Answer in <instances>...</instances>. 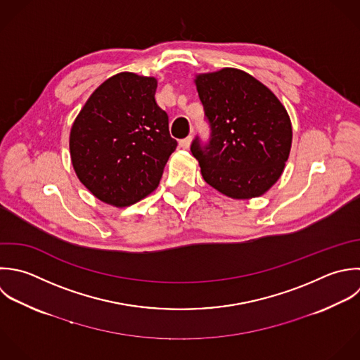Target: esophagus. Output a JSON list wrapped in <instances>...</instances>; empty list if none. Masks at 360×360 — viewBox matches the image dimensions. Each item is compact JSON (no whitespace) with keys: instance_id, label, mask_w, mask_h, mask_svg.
<instances>
[{"instance_id":"1","label":"esophagus","mask_w":360,"mask_h":360,"mask_svg":"<svg viewBox=\"0 0 360 360\" xmlns=\"http://www.w3.org/2000/svg\"><path fill=\"white\" fill-rule=\"evenodd\" d=\"M191 143H192V136H188L186 139H182V140L179 141V147L184 148V150H186V148L191 147Z\"/></svg>"}]
</instances>
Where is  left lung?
<instances>
[{
    "label": "left lung",
    "mask_w": 360,
    "mask_h": 360,
    "mask_svg": "<svg viewBox=\"0 0 360 360\" xmlns=\"http://www.w3.org/2000/svg\"><path fill=\"white\" fill-rule=\"evenodd\" d=\"M212 139L191 151L203 179L231 199H252L281 178L292 148V122L278 96L251 74L226 67L196 74Z\"/></svg>",
    "instance_id": "1"
}]
</instances>
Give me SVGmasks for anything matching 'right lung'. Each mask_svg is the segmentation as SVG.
I'll list each match as a JSON object with an SVG mask.
<instances>
[{
    "label": "right lung",
    "mask_w": 360,
    "mask_h": 360,
    "mask_svg": "<svg viewBox=\"0 0 360 360\" xmlns=\"http://www.w3.org/2000/svg\"><path fill=\"white\" fill-rule=\"evenodd\" d=\"M155 89L154 77L119 72L91 94L71 126L72 168L110 206L126 207L154 192L176 148Z\"/></svg>",
    "instance_id": "obj_1"
}]
</instances>
